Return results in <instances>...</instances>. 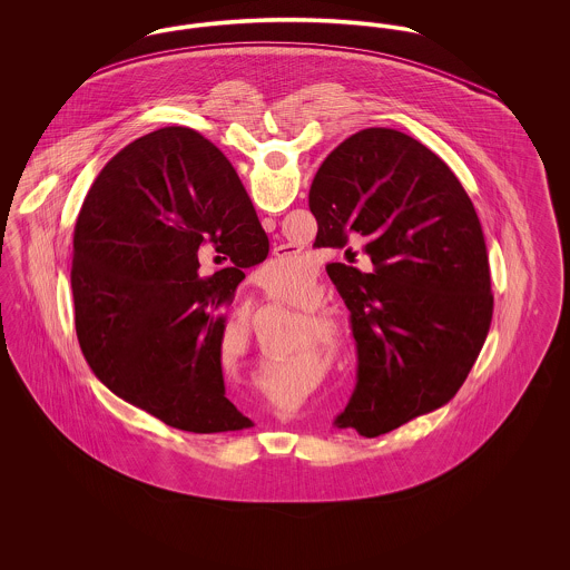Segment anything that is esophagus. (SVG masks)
Here are the masks:
<instances>
[{"instance_id": "esophagus-1", "label": "esophagus", "mask_w": 570, "mask_h": 570, "mask_svg": "<svg viewBox=\"0 0 570 570\" xmlns=\"http://www.w3.org/2000/svg\"><path fill=\"white\" fill-rule=\"evenodd\" d=\"M263 226L272 230V228H275V219H273V217H265V219H263ZM261 279H263V277H261ZM258 286H261V282H258ZM263 288H265V279H263Z\"/></svg>"}]
</instances>
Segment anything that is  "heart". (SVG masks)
Wrapping results in <instances>:
<instances>
[{
	"label": "heart",
	"instance_id": "obj_1",
	"mask_svg": "<svg viewBox=\"0 0 570 570\" xmlns=\"http://www.w3.org/2000/svg\"><path fill=\"white\" fill-rule=\"evenodd\" d=\"M267 273H269V275H291V279L297 282V284H301V282L305 284L307 277H309V272L305 269V265H303L301 261H293V258H275L273 263L267 265ZM273 297L277 298V301H282V303H288V305H293V307H298V309H303V312H307V314H314V312L318 309V297H316L314 291L286 288V291H275ZM316 331H318V337L325 342L328 348L342 346L344 337H342V333L335 328V325H333L331 321L318 318V321H316ZM233 344H235L237 351L245 353V351L249 348V331L244 328V326H235V331H233Z\"/></svg>",
	"mask_w": 570,
	"mask_h": 570
}]
</instances>
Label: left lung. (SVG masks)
<instances>
[{"label":"left lung","instance_id":"obj_1","mask_svg":"<svg viewBox=\"0 0 570 570\" xmlns=\"http://www.w3.org/2000/svg\"><path fill=\"white\" fill-rule=\"evenodd\" d=\"M314 247L363 245L374 272L337 265L356 386L337 428L389 434L444 406L481 353L493 312L488 245L453 170L416 138L367 128L321 164Z\"/></svg>","mask_w":570,"mask_h":570}]
</instances>
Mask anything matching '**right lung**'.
Segmentation results:
<instances>
[{
  "mask_svg": "<svg viewBox=\"0 0 570 570\" xmlns=\"http://www.w3.org/2000/svg\"><path fill=\"white\" fill-rule=\"evenodd\" d=\"M209 246L229 265L197 275ZM269 254L233 164L170 126L124 147L96 177L75 228L72 298L82 354L115 395L175 430L254 423L226 397V307Z\"/></svg>",
  "mask_w": 570,
  "mask_h": 570,
  "instance_id": "right-lung-1",
  "label": "right lung"
}]
</instances>
